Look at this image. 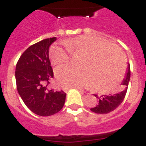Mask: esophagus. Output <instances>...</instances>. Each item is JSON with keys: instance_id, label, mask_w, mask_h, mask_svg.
Listing matches in <instances>:
<instances>
[{"instance_id": "34e87169", "label": "esophagus", "mask_w": 146, "mask_h": 146, "mask_svg": "<svg viewBox=\"0 0 146 146\" xmlns=\"http://www.w3.org/2000/svg\"><path fill=\"white\" fill-rule=\"evenodd\" d=\"M75 89H78V90H80V91H82V89H81V88H80V87H76ZM68 89H67V90H68Z\"/></svg>"}]
</instances>
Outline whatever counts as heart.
<instances>
[{
    "label": "heart",
    "mask_w": 146,
    "mask_h": 146,
    "mask_svg": "<svg viewBox=\"0 0 146 146\" xmlns=\"http://www.w3.org/2000/svg\"><path fill=\"white\" fill-rule=\"evenodd\" d=\"M66 48L55 44L50 49L49 57L53 65L69 61L70 54H80L79 65H64L56 69L59 84L64 88L87 87L92 84L98 92L111 91L122 80L126 58L122 50L101 37L82 35L64 41Z\"/></svg>",
    "instance_id": "obj_1"
}]
</instances>
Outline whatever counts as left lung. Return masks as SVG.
Returning a JSON list of instances; mask_svg holds the SVG:
<instances>
[{"label":"left lung","instance_id":"left-lung-1","mask_svg":"<svg viewBox=\"0 0 146 146\" xmlns=\"http://www.w3.org/2000/svg\"><path fill=\"white\" fill-rule=\"evenodd\" d=\"M130 79V67L128 64L127 70L125 75L124 79L121 82V88L117 93L112 95H103L102 96H98V95H94L98 99V104L95 108H91L92 111L96 113H108L113 110H115L119 105L123 102L127 94V88L129 85Z\"/></svg>","mask_w":146,"mask_h":146}]
</instances>
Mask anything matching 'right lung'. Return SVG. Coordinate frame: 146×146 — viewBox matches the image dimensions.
Wrapping results in <instances>:
<instances>
[{
  "instance_id": "1",
  "label": "right lung",
  "mask_w": 146,
  "mask_h": 146,
  "mask_svg": "<svg viewBox=\"0 0 146 146\" xmlns=\"http://www.w3.org/2000/svg\"><path fill=\"white\" fill-rule=\"evenodd\" d=\"M57 38H50L31 45L20 56L16 66L17 91L33 113L47 117L59 112L64 107L66 93L48 89L54 77L49 60V48Z\"/></svg>"
}]
</instances>
